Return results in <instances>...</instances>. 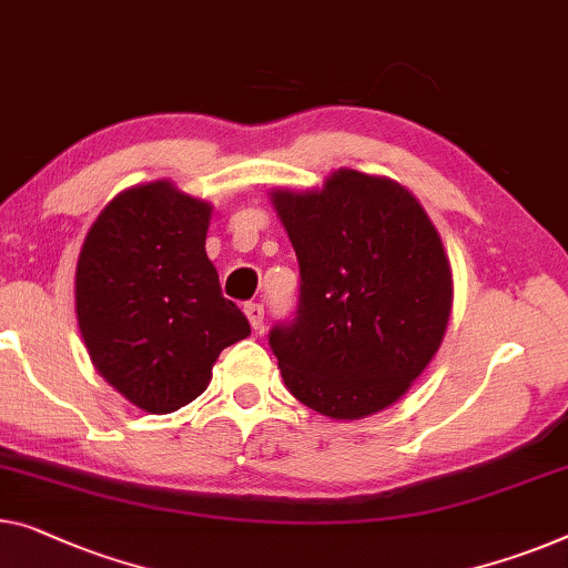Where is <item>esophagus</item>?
<instances>
[{"instance_id":"esophagus-1","label":"esophagus","mask_w":568,"mask_h":568,"mask_svg":"<svg viewBox=\"0 0 568 568\" xmlns=\"http://www.w3.org/2000/svg\"><path fill=\"white\" fill-rule=\"evenodd\" d=\"M245 315H248V323H251V327L253 331H261V327H264V304H258V302H248L245 304Z\"/></svg>"}]
</instances>
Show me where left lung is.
Returning <instances> with one entry per match:
<instances>
[{
  "label": "left lung",
  "mask_w": 568,
  "mask_h": 568,
  "mask_svg": "<svg viewBox=\"0 0 568 568\" xmlns=\"http://www.w3.org/2000/svg\"><path fill=\"white\" fill-rule=\"evenodd\" d=\"M271 202L302 278L294 317L268 333L286 389L333 420L394 405L448 327L454 278L438 230L405 186L353 169Z\"/></svg>",
  "instance_id": "8db88e82"
}]
</instances>
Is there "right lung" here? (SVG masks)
Returning <instances> with one entry per match:
<instances>
[{"label":"right lung","instance_id":"right-lung-1","mask_svg":"<svg viewBox=\"0 0 568 568\" xmlns=\"http://www.w3.org/2000/svg\"><path fill=\"white\" fill-rule=\"evenodd\" d=\"M212 204L171 182L114 196L77 264V317L92 364L135 407L176 413L251 325L204 251Z\"/></svg>","mask_w":568,"mask_h":568}]
</instances>
